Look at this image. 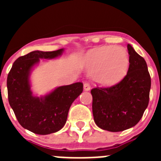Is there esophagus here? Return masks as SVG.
<instances>
[{
    "mask_svg": "<svg viewBox=\"0 0 161 161\" xmlns=\"http://www.w3.org/2000/svg\"><path fill=\"white\" fill-rule=\"evenodd\" d=\"M90 85H89V83H88V82H85V84H84V89H85V91H89L90 90Z\"/></svg>",
    "mask_w": 161,
    "mask_h": 161,
    "instance_id": "esophagus-1",
    "label": "esophagus"
}]
</instances>
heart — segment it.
Wrapping results in <instances>:
<instances>
[{
  "label": "heart",
  "instance_id": "obj_1",
  "mask_svg": "<svg viewBox=\"0 0 161 161\" xmlns=\"http://www.w3.org/2000/svg\"><path fill=\"white\" fill-rule=\"evenodd\" d=\"M94 81L104 86H111L120 82L127 73L129 56L120 47H102L91 51L85 59Z\"/></svg>",
  "mask_w": 161,
  "mask_h": 161
}]
</instances>
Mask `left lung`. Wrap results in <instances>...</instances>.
Wrapping results in <instances>:
<instances>
[{"label": "left lung", "instance_id": "8db88e82", "mask_svg": "<svg viewBox=\"0 0 161 161\" xmlns=\"http://www.w3.org/2000/svg\"><path fill=\"white\" fill-rule=\"evenodd\" d=\"M127 50L130 64L125 77L111 87L91 90L95 123L108 131L136 126L148 106L151 77L147 63L130 44Z\"/></svg>", "mask_w": 161, "mask_h": 161}]
</instances>
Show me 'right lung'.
I'll use <instances>...</instances> for the list:
<instances>
[{"label":"right lung","instance_id":"add662e5","mask_svg":"<svg viewBox=\"0 0 161 161\" xmlns=\"http://www.w3.org/2000/svg\"><path fill=\"white\" fill-rule=\"evenodd\" d=\"M63 52H30L17 59L8 74V103L20 125L33 133L48 135L63 128L71 105L83 91V84L76 82L59 86L46 96L33 95L30 83L33 67L39 63V59H55Z\"/></svg>","mask_w":161,"mask_h":161}]
</instances>
